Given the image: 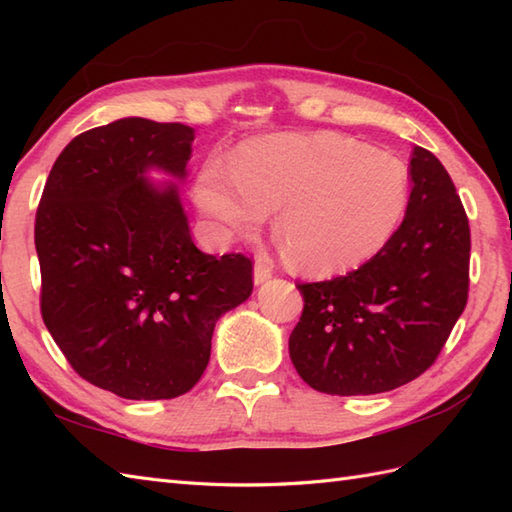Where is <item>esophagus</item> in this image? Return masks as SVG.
<instances>
[{
	"mask_svg": "<svg viewBox=\"0 0 512 512\" xmlns=\"http://www.w3.org/2000/svg\"><path fill=\"white\" fill-rule=\"evenodd\" d=\"M270 277H273V264H270L268 257H257L255 262V270H253V279L255 284H264V281H268Z\"/></svg>",
	"mask_w": 512,
	"mask_h": 512,
	"instance_id": "34e87169",
	"label": "esophagus"
}]
</instances>
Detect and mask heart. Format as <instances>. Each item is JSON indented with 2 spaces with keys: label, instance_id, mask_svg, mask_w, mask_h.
Wrapping results in <instances>:
<instances>
[{
  "label": "heart",
  "instance_id": "1",
  "mask_svg": "<svg viewBox=\"0 0 512 512\" xmlns=\"http://www.w3.org/2000/svg\"><path fill=\"white\" fill-rule=\"evenodd\" d=\"M193 200L217 244L253 237L275 211L290 262L310 275L345 273L394 235L409 202L400 158L341 134H277L211 156Z\"/></svg>",
  "mask_w": 512,
  "mask_h": 512
}]
</instances>
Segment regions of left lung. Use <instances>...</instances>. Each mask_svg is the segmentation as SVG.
<instances>
[{
  "instance_id": "8db88e82",
  "label": "left lung",
  "mask_w": 512,
  "mask_h": 512,
  "mask_svg": "<svg viewBox=\"0 0 512 512\" xmlns=\"http://www.w3.org/2000/svg\"><path fill=\"white\" fill-rule=\"evenodd\" d=\"M405 220L358 270L299 284L292 365L332 396L383 394L436 363L469 297L471 231L442 162L413 147Z\"/></svg>"
}]
</instances>
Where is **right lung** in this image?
<instances>
[{"label":"right lung","instance_id":"1","mask_svg":"<svg viewBox=\"0 0 512 512\" xmlns=\"http://www.w3.org/2000/svg\"><path fill=\"white\" fill-rule=\"evenodd\" d=\"M193 127L121 118L76 136L37 209L41 317L74 372L129 400L176 398L211 358L217 319L253 292L244 255L193 244L176 184Z\"/></svg>","mask_w":512,"mask_h":512}]
</instances>
